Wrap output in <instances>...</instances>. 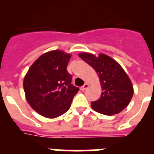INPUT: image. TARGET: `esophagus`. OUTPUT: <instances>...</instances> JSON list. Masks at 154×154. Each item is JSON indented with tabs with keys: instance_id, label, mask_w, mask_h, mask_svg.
<instances>
[{
	"instance_id": "esophagus-1",
	"label": "esophagus",
	"mask_w": 154,
	"mask_h": 154,
	"mask_svg": "<svg viewBox=\"0 0 154 154\" xmlns=\"http://www.w3.org/2000/svg\"><path fill=\"white\" fill-rule=\"evenodd\" d=\"M88 88H89V84L85 83V84H84V85H82V86L80 88V89H81L82 91H85V89H88Z\"/></svg>"
}]
</instances>
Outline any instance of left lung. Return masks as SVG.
<instances>
[{
	"instance_id": "1",
	"label": "left lung",
	"mask_w": 154,
	"mask_h": 154,
	"mask_svg": "<svg viewBox=\"0 0 154 154\" xmlns=\"http://www.w3.org/2000/svg\"><path fill=\"white\" fill-rule=\"evenodd\" d=\"M79 56L95 69L101 84V96L92 102V108L107 116L123 111L133 97V85L122 66L113 58L103 53L96 56L91 53L82 52Z\"/></svg>"
}]
</instances>
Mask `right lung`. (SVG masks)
<instances>
[{
	"label": "right lung",
	"mask_w": 154,
	"mask_h": 154,
	"mask_svg": "<svg viewBox=\"0 0 154 154\" xmlns=\"http://www.w3.org/2000/svg\"><path fill=\"white\" fill-rule=\"evenodd\" d=\"M72 55L53 50L41 55L28 69L23 82L25 98L41 116L54 119L69 109L79 88L71 84L67 65Z\"/></svg>",
	"instance_id": "add662e5"
}]
</instances>
